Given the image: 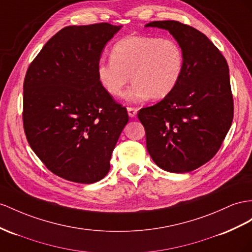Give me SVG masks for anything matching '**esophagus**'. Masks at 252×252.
<instances>
[{"instance_id":"obj_1","label":"esophagus","mask_w":252,"mask_h":252,"mask_svg":"<svg viewBox=\"0 0 252 252\" xmlns=\"http://www.w3.org/2000/svg\"><path fill=\"white\" fill-rule=\"evenodd\" d=\"M127 114H128V116H130L131 118L136 117V115H137V108H135V107H127Z\"/></svg>"}]
</instances>
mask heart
Instances as JSON below:
<instances>
[{"mask_svg": "<svg viewBox=\"0 0 252 252\" xmlns=\"http://www.w3.org/2000/svg\"><path fill=\"white\" fill-rule=\"evenodd\" d=\"M183 69L184 54L176 40L136 35L122 38L114 44L111 60L99 62L96 75L105 92L115 96L122 94L132 79L125 98L137 103L168 95L178 85Z\"/></svg>", "mask_w": 252, "mask_h": 252, "instance_id": "b5f03b06", "label": "heart"}]
</instances>
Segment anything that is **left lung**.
I'll return each mask as SVG.
<instances>
[{
    "label": "left lung",
    "mask_w": 252,
    "mask_h": 252,
    "mask_svg": "<svg viewBox=\"0 0 252 252\" xmlns=\"http://www.w3.org/2000/svg\"><path fill=\"white\" fill-rule=\"evenodd\" d=\"M168 31L182 48L184 69L178 85L153 106L141 108L147 150L159 168L184 173L215 156L233 120L227 61L201 32L178 21L146 28Z\"/></svg>",
    "instance_id": "1"
}]
</instances>
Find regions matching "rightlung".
I'll list each match as a JSON object with an SVG mask.
<instances>
[{
    "label": "right lung",
    "instance_id": "add662e5",
    "mask_svg": "<svg viewBox=\"0 0 252 252\" xmlns=\"http://www.w3.org/2000/svg\"><path fill=\"white\" fill-rule=\"evenodd\" d=\"M122 27H66L44 44L25 74L23 126L32 149L54 175L92 184L109 160L127 124L126 107L101 86L96 66Z\"/></svg>",
    "mask_w": 252,
    "mask_h": 252
}]
</instances>
